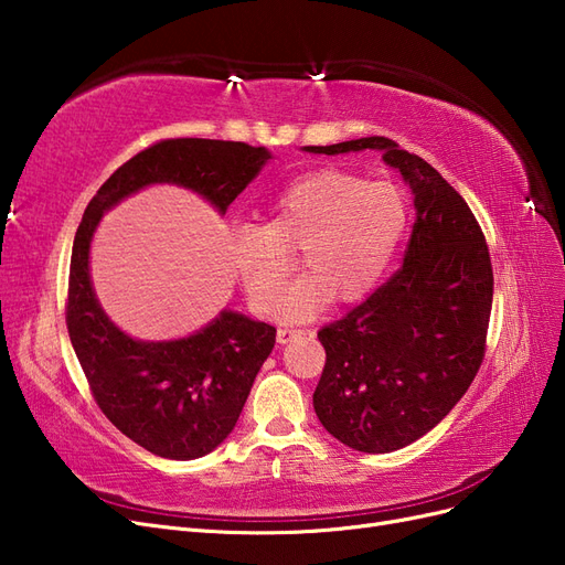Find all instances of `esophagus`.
<instances>
[{
    "instance_id": "obj_1",
    "label": "esophagus",
    "mask_w": 565,
    "mask_h": 565,
    "mask_svg": "<svg viewBox=\"0 0 565 565\" xmlns=\"http://www.w3.org/2000/svg\"><path fill=\"white\" fill-rule=\"evenodd\" d=\"M297 334H301V330H295V328H280V330H278V334H276V339H278V344H287V341H292Z\"/></svg>"
}]
</instances>
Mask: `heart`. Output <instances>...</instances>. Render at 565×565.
I'll return each instance as SVG.
<instances>
[{
	"mask_svg": "<svg viewBox=\"0 0 565 565\" xmlns=\"http://www.w3.org/2000/svg\"><path fill=\"white\" fill-rule=\"evenodd\" d=\"M407 224L403 193L386 181H363L320 169L287 183L268 200L264 226L233 233L231 262L256 313L276 311L281 285L300 249L305 276L278 307L282 320L316 316L330 299L367 297L396 252Z\"/></svg>",
	"mask_w": 565,
	"mask_h": 565,
	"instance_id": "b5f03b06",
	"label": "heart"
}]
</instances>
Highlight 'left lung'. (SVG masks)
Returning <instances> with one entry per match:
<instances>
[{
	"mask_svg": "<svg viewBox=\"0 0 565 565\" xmlns=\"http://www.w3.org/2000/svg\"><path fill=\"white\" fill-rule=\"evenodd\" d=\"M365 148L382 150L413 188L417 221L403 266L318 332L313 407L337 440L374 455L431 431L471 386L486 355L492 264L465 198L415 152L386 136L306 146L324 156Z\"/></svg>",
	"mask_w": 565,
	"mask_h": 565,
	"instance_id": "obj_1",
	"label": "left lung"
}]
</instances>
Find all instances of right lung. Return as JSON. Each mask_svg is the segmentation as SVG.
I'll return each mask as SVG.
<instances>
[{"instance_id":"1","label":"right lung","mask_w":565,"mask_h":565,"mask_svg":"<svg viewBox=\"0 0 565 565\" xmlns=\"http://www.w3.org/2000/svg\"><path fill=\"white\" fill-rule=\"evenodd\" d=\"M270 158L243 141L162 139L136 152L98 188L75 233L65 322L96 405L148 452L195 459L233 431L276 328L224 311L177 341H136L100 311L89 280V245L100 214L148 183H179L224 214Z\"/></svg>"}]
</instances>
